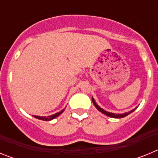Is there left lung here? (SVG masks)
Here are the masks:
<instances>
[{"label":"left lung","instance_id":"left-lung-1","mask_svg":"<svg viewBox=\"0 0 158 158\" xmlns=\"http://www.w3.org/2000/svg\"><path fill=\"white\" fill-rule=\"evenodd\" d=\"M92 100H93V104H94L95 107H96V109L98 110V111H100V112H102L103 114H104V115H106L107 116H109V117H111V118H123V117L127 116V115H128L129 114H131V112H133L134 111H135L136 108H135V109L131 110V111H128V112H126V113H123V114H115V113H111V112H108V111H105V110H104L103 108H101L100 107H99L97 104H96V101H95V100L93 98H92Z\"/></svg>","mask_w":158,"mask_h":158}]
</instances>
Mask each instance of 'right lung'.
I'll use <instances>...</instances> for the list:
<instances>
[{"mask_svg": "<svg viewBox=\"0 0 158 158\" xmlns=\"http://www.w3.org/2000/svg\"><path fill=\"white\" fill-rule=\"evenodd\" d=\"M64 110H62L61 111H59V112H57L55 113L54 115H50V116H38V115H33V117H35V118H38V119H41V120H44V121H51L52 120V119H54V118H57L58 116H59L61 114H62V112L64 111Z\"/></svg>", "mask_w": 158, "mask_h": 158, "instance_id": "obj_1", "label": "right lung"}]
</instances>
